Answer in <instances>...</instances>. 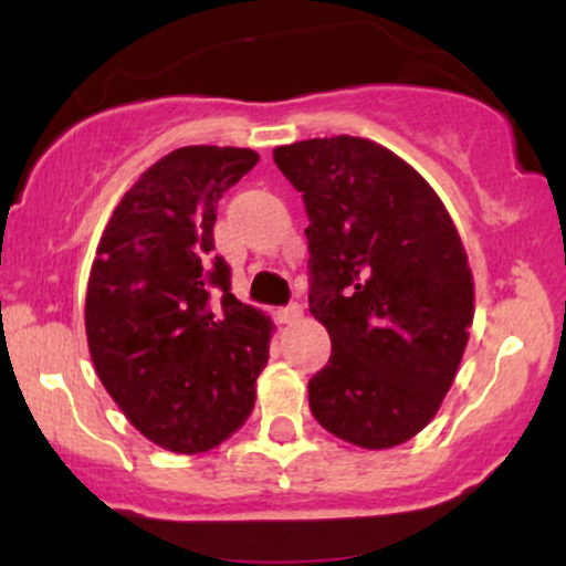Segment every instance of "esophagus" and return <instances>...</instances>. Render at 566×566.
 <instances>
[{
    "label": "esophagus",
    "instance_id": "1",
    "mask_svg": "<svg viewBox=\"0 0 566 566\" xmlns=\"http://www.w3.org/2000/svg\"><path fill=\"white\" fill-rule=\"evenodd\" d=\"M303 319V305L301 303H290L287 308L279 311V322L282 324H295Z\"/></svg>",
    "mask_w": 566,
    "mask_h": 566
}]
</instances>
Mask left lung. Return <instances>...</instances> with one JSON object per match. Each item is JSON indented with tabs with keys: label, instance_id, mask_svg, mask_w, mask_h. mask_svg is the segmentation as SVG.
<instances>
[{
	"label": "left lung",
	"instance_id": "obj_1",
	"mask_svg": "<svg viewBox=\"0 0 566 566\" xmlns=\"http://www.w3.org/2000/svg\"><path fill=\"white\" fill-rule=\"evenodd\" d=\"M308 212V311L333 356L308 380L322 428L388 450L439 412L473 322V274L450 212L415 167L367 138L274 148Z\"/></svg>",
	"mask_w": 566,
	"mask_h": 566
}]
</instances>
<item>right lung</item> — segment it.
Segmentation results:
<instances>
[{"mask_svg": "<svg viewBox=\"0 0 566 566\" xmlns=\"http://www.w3.org/2000/svg\"><path fill=\"white\" fill-rule=\"evenodd\" d=\"M258 159L175 148L122 197L95 250L84 329L97 378L143 437L178 454L244 426L269 361L274 322L237 301L212 237L218 201Z\"/></svg>", "mask_w": 566, "mask_h": 566, "instance_id": "obj_1", "label": "right lung"}]
</instances>
